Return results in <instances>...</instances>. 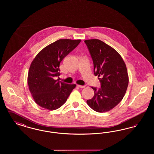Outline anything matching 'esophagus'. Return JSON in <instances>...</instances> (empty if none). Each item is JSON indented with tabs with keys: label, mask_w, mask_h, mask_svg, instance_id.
Segmentation results:
<instances>
[{
	"label": "esophagus",
	"mask_w": 154,
	"mask_h": 154,
	"mask_svg": "<svg viewBox=\"0 0 154 154\" xmlns=\"http://www.w3.org/2000/svg\"><path fill=\"white\" fill-rule=\"evenodd\" d=\"M77 86L79 87V88H84L85 87V86L84 85H77Z\"/></svg>",
	"instance_id": "obj_1"
}]
</instances>
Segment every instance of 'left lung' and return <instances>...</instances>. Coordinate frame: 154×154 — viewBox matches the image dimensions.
<instances>
[{
  "instance_id": "left-lung-1",
  "label": "left lung",
  "mask_w": 154,
  "mask_h": 154,
  "mask_svg": "<svg viewBox=\"0 0 154 154\" xmlns=\"http://www.w3.org/2000/svg\"><path fill=\"white\" fill-rule=\"evenodd\" d=\"M94 66V74L101 83V88L94 91V97L87 103L94 111L107 112L120 102L126 92L129 76L126 66L119 54L108 44L98 39L84 41Z\"/></svg>"
}]
</instances>
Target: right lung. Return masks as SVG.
<instances>
[{"mask_svg": "<svg viewBox=\"0 0 154 154\" xmlns=\"http://www.w3.org/2000/svg\"><path fill=\"white\" fill-rule=\"evenodd\" d=\"M80 42V39H59L44 47L32 60L28 84L34 101L39 106L47 110L58 109L76 87L55 78L60 75L61 61Z\"/></svg>", "mask_w": 154, "mask_h": 154, "instance_id": "right-lung-1", "label": "right lung"}]
</instances>
